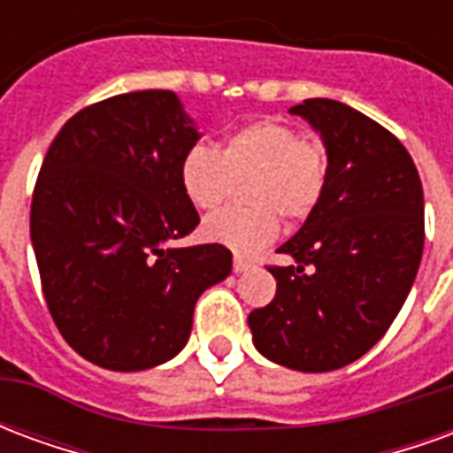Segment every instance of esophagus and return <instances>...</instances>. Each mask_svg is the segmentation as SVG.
<instances>
[{
	"label": "esophagus",
	"instance_id": "obj_1",
	"mask_svg": "<svg viewBox=\"0 0 453 453\" xmlns=\"http://www.w3.org/2000/svg\"><path fill=\"white\" fill-rule=\"evenodd\" d=\"M252 262L250 259H245V257H235V262H233V269H235V274H245V272H250L252 269Z\"/></svg>",
	"mask_w": 453,
	"mask_h": 453
}]
</instances>
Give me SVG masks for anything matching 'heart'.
<instances>
[{
	"label": "heart",
	"mask_w": 453,
	"mask_h": 453,
	"mask_svg": "<svg viewBox=\"0 0 453 453\" xmlns=\"http://www.w3.org/2000/svg\"><path fill=\"white\" fill-rule=\"evenodd\" d=\"M245 179L250 206L226 208L208 218L206 240L240 255H252L279 235V216L301 223L313 213L327 184V155L320 140L276 119H259L233 130L220 150L194 145L179 165L188 201L213 211L233 196Z\"/></svg>",
	"instance_id": "obj_1"
}]
</instances>
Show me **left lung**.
<instances>
[{"instance_id": "8db88e82", "label": "left lung", "mask_w": 453, "mask_h": 453, "mask_svg": "<svg viewBox=\"0 0 453 453\" xmlns=\"http://www.w3.org/2000/svg\"><path fill=\"white\" fill-rule=\"evenodd\" d=\"M323 138L327 184L303 227L269 266L274 301L250 313L252 342L274 364L320 373L364 357L408 298L425 247L415 162L390 130L347 104L291 106Z\"/></svg>"}]
</instances>
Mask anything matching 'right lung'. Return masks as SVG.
Returning <instances> with one entry per match:
<instances>
[{
  "mask_svg": "<svg viewBox=\"0 0 453 453\" xmlns=\"http://www.w3.org/2000/svg\"><path fill=\"white\" fill-rule=\"evenodd\" d=\"M179 96L148 89L92 104L41 165L31 242L65 342L109 371H142L184 349L194 305L233 272L223 245L169 247L198 226L179 165L196 145Z\"/></svg>",
  "mask_w": 453,
  "mask_h": 453,
  "instance_id": "add662e5",
  "label": "right lung"
}]
</instances>
